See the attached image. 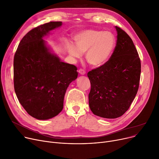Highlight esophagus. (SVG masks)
<instances>
[{"instance_id":"obj_1","label":"esophagus","mask_w":159,"mask_h":159,"mask_svg":"<svg viewBox=\"0 0 159 159\" xmlns=\"http://www.w3.org/2000/svg\"><path fill=\"white\" fill-rule=\"evenodd\" d=\"M79 73L80 74V75H85V73H86V71H84V70H83V69H80L79 70Z\"/></svg>"}]
</instances>
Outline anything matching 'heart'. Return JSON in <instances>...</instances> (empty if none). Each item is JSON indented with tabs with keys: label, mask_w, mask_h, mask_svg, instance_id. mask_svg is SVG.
Masks as SVG:
<instances>
[{
	"label": "heart",
	"mask_w": 159,
	"mask_h": 159,
	"mask_svg": "<svg viewBox=\"0 0 159 159\" xmlns=\"http://www.w3.org/2000/svg\"><path fill=\"white\" fill-rule=\"evenodd\" d=\"M75 44H66L68 53L79 58L86 53L88 63L94 67L104 64L111 57L115 46V37L110 31L89 30L82 31L74 37Z\"/></svg>",
	"instance_id": "obj_1"
}]
</instances>
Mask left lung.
<instances>
[{
	"instance_id": "obj_1",
	"label": "left lung",
	"mask_w": 159,
	"mask_h": 159,
	"mask_svg": "<svg viewBox=\"0 0 159 159\" xmlns=\"http://www.w3.org/2000/svg\"><path fill=\"white\" fill-rule=\"evenodd\" d=\"M115 28L117 40L110 59L88 73L90 110L106 119L120 117L129 109L137 93L141 72L140 60L133 40L120 28Z\"/></svg>"
}]
</instances>
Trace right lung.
Returning a JSON list of instances; mask_svg holds the SVG:
<instances>
[{
  "mask_svg": "<svg viewBox=\"0 0 159 159\" xmlns=\"http://www.w3.org/2000/svg\"><path fill=\"white\" fill-rule=\"evenodd\" d=\"M62 24L49 22L30 30L14 56L16 95L27 113L39 120L52 119L62 110L66 89L78 76L77 67L61 62L43 39Z\"/></svg>",
  "mask_w": 159,
  "mask_h": 159,
  "instance_id": "1",
  "label": "right lung"
}]
</instances>
